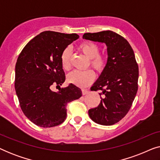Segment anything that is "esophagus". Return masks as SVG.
<instances>
[{
    "instance_id": "1",
    "label": "esophagus",
    "mask_w": 160,
    "mask_h": 160,
    "mask_svg": "<svg viewBox=\"0 0 160 160\" xmlns=\"http://www.w3.org/2000/svg\"><path fill=\"white\" fill-rule=\"evenodd\" d=\"M82 95H86V94L89 92V90H88V89H82Z\"/></svg>"
}]
</instances>
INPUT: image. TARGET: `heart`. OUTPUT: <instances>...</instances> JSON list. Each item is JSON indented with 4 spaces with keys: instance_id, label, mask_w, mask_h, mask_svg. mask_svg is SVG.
<instances>
[{
    "instance_id": "b5f03b06",
    "label": "heart",
    "mask_w": 160,
    "mask_h": 160,
    "mask_svg": "<svg viewBox=\"0 0 160 160\" xmlns=\"http://www.w3.org/2000/svg\"><path fill=\"white\" fill-rule=\"evenodd\" d=\"M78 49L89 58L88 66H91L99 73L104 71L108 64V57L106 54L100 52V47L98 43L85 41L78 46ZM71 50L69 47H66L60 55L61 65L65 71H69L71 68ZM95 77V73L90 69L84 71H74L67 76V81L78 87H84L91 84Z\"/></svg>"
}]
</instances>
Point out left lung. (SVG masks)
Here are the masks:
<instances>
[{
	"label": "left lung",
	"instance_id": "1",
	"mask_svg": "<svg viewBox=\"0 0 160 160\" xmlns=\"http://www.w3.org/2000/svg\"><path fill=\"white\" fill-rule=\"evenodd\" d=\"M83 38L105 43L108 64L92 91H101V101L89 109V117L102 125L117 123L128 113L136 95L139 70L134 52L124 37L111 30L87 32Z\"/></svg>",
	"mask_w": 160,
	"mask_h": 160
}]
</instances>
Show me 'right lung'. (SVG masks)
<instances>
[{
    "instance_id": "add662e5",
    "label": "right lung",
    "mask_w": 160,
    "mask_h": 160,
    "mask_svg": "<svg viewBox=\"0 0 160 160\" xmlns=\"http://www.w3.org/2000/svg\"><path fill=\"white\" fill-rule=\"evenodd\" d=\"M79 38L76 33L41 32L23 48L15 66V90L21 109L32 123L41 128L62 124L67 116V104L82 95L73 84L60 88L65 81L61 65L63 49Z\"/></svg>"
}]
</instances>
